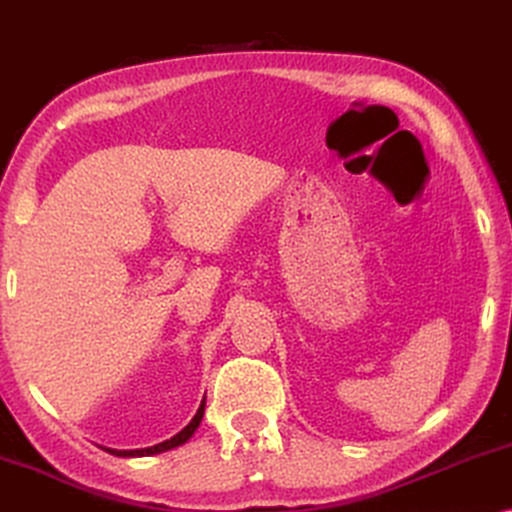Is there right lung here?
Masks as SVG:
<instances>
[{"label":"right lung","mask_w":512,"mask_h":512,"mask_svg":"<svg viewBox=\"0 0 512 512\" xmlns=\"http://www.w3.org/2000/svg\"><path fill=\"white\" fill-rule=\"evenodd\" d=\"M202 415H205V398H202V403H200L198 412H195V417H193L191 422H188V426H184V429H181V431H179L177 436H174V438L165 440V443H158V445H153V447H144V450H109V452H111V454H116V457H149V454L167 452V450H172V447H179V445H184L186 440L193 436L195 429H198L200 422H202Z\"/></svg>","instance_id":"1"}]
</instances>
